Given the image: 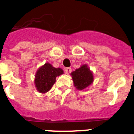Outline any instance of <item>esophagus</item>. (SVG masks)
Listing matches in <instances>:
<instances>
[{
    "mask_svg": "<svg viewBox=\"0 0 134 134\" xmlns=\"http://www.w3.org/2000/svg\"><path fill=\"white\" fill-rule=\"evenodd\" d=\"M64 70H65V72H66V74H70V73L71 72L72 70L70 68H66L64 69Z\"/></svg>",
    "mask_w": 134,
    "mask_h": 134,
    "instance_id": "34e87169",
    "label": "esophagus"
}]
</instances>
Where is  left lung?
<instances>
[{
  "label": "left lung",
  "instance_id": "8db88e82",
  "mask_svg": "<svg viewBox=\"0 0 134 134\" xmlns=\"http://www.w3.org/2000/svg\"><path fill=\"white\" fill-rule=\"evenodd\" d=\"M75 87L78 90H85L92 84L93 75L87 64L81 66L70 74Z\"/></svg>",
  "mask_w": 134,
  "mask_h": 134
}]
</instances>
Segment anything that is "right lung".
<instances>
[{
	"mask_svg": "<svg viewBox=\"0 0 134 134\" xmlns=\"http://www.w3.org/2000/svg\"><path fill=\"white\" fill-rule=\"evenodd\" d=\"M64 74L60 68H55L49 63H45L36 71L34 84L38 92L45 93L49 91L55 83L57 76Z\"/></svg>",
	"mask_w": 134,
	"mask_h": 134,
	"instance_id": "obj_1",
	"label": "right lung"
}]
</instances>
